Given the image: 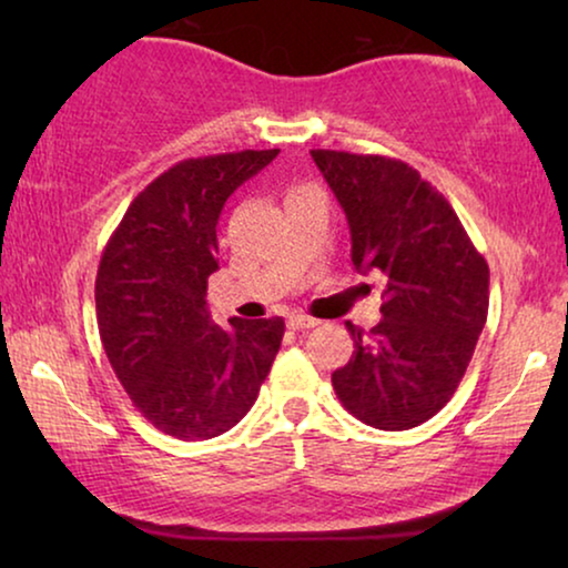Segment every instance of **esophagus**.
Here are the masks:
<instances>
[{"label": "esophagus", "instance_id": "esophagus-1", "mask_svg": "<svg viewBox=\"0 0 568 568\" xmlns=\"http://www.w3.org/2000/svg\"><path fill=\"white\" fill-rule=\"evenodd\" d=\"M317 325V321L315 317H310V315H292L290 317V328L292 331H307V328H315Z\"/></svg>", "mask_w": 568, "mask_h": 568}]
</instances>
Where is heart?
<instances>
[{
  "label": "heart",
  "mask_w": 568,
  "mask_h": 568,
  "mask_svg": "<svg viewBox=\"0 0 568 568\" xmlns=\"http://www.w3.org/2000/svg\"><path fill=\"white\" fill-rule=\"evenodd\" d=\"M302 189H305V185H297V189H292V191H290V196H292V193H297V191H302Z\"/></svg>",
  "instance_id": "1"
}]
</instances>
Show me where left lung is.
<instances>
[{
	"mask_svg": "<svg viewBox=\"0 0 568 568\" xmlns=\"http://www.w3.org/2000/svg\"><path fill=\"white\" fill-rule=\"evenodd\" d=\"M344 209L356 271L385 276L383 321L346 323L354 354L333 372L348 414L385 432L445 408L488 315V263L449 201L414 168L379 154L313 150Z\"/></svg>",
	"mask_w": 568,
	"mask_h": 568,
	"instance_id": "1",
	"label": "left lung"
}]
</instances>
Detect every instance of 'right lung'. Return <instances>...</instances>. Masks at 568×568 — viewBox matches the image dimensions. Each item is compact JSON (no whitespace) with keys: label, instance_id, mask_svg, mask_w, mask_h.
<instances>
[{"label":"right lung","instance_id":"obj_1","mask_svg":"<svg viewBox=\"0 0 568 568\" xmlns=\"http://www.w3.org/2000/svg\"><path fill=\"white\" fill-rule=\"evenodd\" d=\"M276 154L178 162L131 201L100 258L95 310L108 362L146 422L175 439L232 429L282 346V317H232L224 331L206 305L224 201Z\"/></svg>","mask_w":568,"mask_h":568}]
</instances>
